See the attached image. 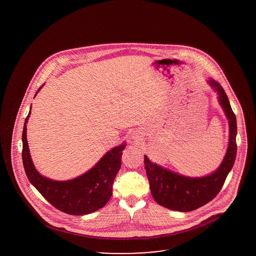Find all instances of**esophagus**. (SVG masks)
Here are the masks:
<instances>
[{"label":"esophagus","mask_w":256,"mask_h":256,"mask_svg":"<svg viewBox=\"0 0 256 256\" xmlns=\"http://www.w3.org/2000/svg\"><path fill=\"white\" fill-rule=\"evenodd\" d=\"M134 138H135V137H134Z\"/></svg>","instance_id":"34e87169"}]
</instances>
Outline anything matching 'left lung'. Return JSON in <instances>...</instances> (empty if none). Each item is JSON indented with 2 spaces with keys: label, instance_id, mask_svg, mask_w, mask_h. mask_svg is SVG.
Segmentation results:
<instances>
[{
  "label": "left lung",
  "instance_id": "obj_1",
  "mask_svg": "<svg viewBox=\"0 0 256 256\" xmlns=\"http://www.w3.org/2000/svg\"><path fill=\"white\" fill-rule=\"evenodd\" d=\"M208 84L217 92L220 104L228 120L230 143L228 150L219 168L211 174L202 178H188L164 169L150 162L145 156L144 163L152 195L158 204L168 209L189 212L208 204L218 195L235 161L237 152L235 114L219 82L210 78Z\"/></svg>",
  "mask_w": 256,
  "mask_h": 256
}]
</instances>
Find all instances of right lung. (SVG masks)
<instances>
[{"instance_id": "obj_1", "label": "right lung", "mask_w": 256, "mask_h": 256, "mask_svg": "<svg viewBox=\"0 0 256 256\" xmlns=\"http://www.w3.org/2000/svg\"><path fill=\"white\" fill-rule=\"evenodd\" d=\"M42 87H39L36 94ZM30 114V110L24 120L22 134L23 165L30 182L52 206L70 215H86L104 206L112 196V185L121 168L122 152L126 144L110 150L91 170L74 180H52L37 172L30 158L26 140V122Z\"/></svg>"}]
</instances>
